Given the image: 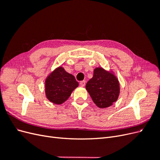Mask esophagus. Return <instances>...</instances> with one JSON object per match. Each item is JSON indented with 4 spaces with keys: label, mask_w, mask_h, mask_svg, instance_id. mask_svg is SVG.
Wrapping results in <instances>:
<instances>
[{
    "label": "esophagus",
    "mask_w": 160,
    "mask_h": 160,
    "mask_svg": "<svg viewBox=\"0 0 160 160\" xmlns=\"http://www.w3.org/2000/svg\"><path fill=\"white\" fill-rule=\"evenodd\" d=\"M85 84H86V81H82L80 82V85L81 87H84L85 85Z\"/></svg>",
    "instance_id": "obj_1"
}]
</instances>
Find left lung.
<instances>
[{"label": "left lung", "mask_w": 160, "mask_h": 160, "mask_svg": "<svg viewBox=\"0 0 160 160\" xmlns=\"http://www.w3.org/2000/svg\"><path fill=\"white\" fill-rule=\"evenodd\" d=\"M85 88L94 103L101 109L112 105L118 100L120 92L119 82L114 72L100 67L94 69L93 76Z\"/></svg>", "instance_id": "left-lung-1"}]
</instances>
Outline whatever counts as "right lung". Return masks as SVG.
Returning a JSON list of instances; mask_svg holds the SVG:
<instances>
[{"instance_id":"1","label":"right lung","mask_w":160,"mask_h":160,"mask_svg":"<svg viewBox=\"0 0 160 160\" xmlns=\"http://www.w3.org/2000/svg\"><path fill=\"white\" fill-rule=\"evenodd\" d=\"M79 86L75 77L62 66L57 67L45 81L46 98L50 102L61 105L69 99L72 92Z\"/></svg>"}]
</instances>
